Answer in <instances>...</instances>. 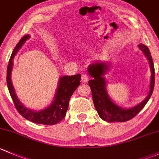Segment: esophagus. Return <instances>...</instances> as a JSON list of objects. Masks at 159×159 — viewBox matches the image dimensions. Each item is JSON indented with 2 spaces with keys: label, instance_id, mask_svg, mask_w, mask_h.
Wrapping results in <instances>:
<instances>
[{
  "label": "esophagus",
  "instance_id": "obj_1",
  "mask_svg": "<svg viewBox=\"0 0 159 159\" xmlns=\"http://www.w3.org/2000/svg\"><path fill=\"white\" fill-rule=\"evenodd\" d=\"M81 80L83 83H86V82L89 80V76H88V75L86 74V73H83V74H82Z\"/></svg>",
  "mask_w": 159,
  "mask_h": 159
}]
</instances>
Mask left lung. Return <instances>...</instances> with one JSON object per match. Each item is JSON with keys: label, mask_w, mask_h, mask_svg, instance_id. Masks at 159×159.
I'll return each instance as SVG.
<instances>
[{"label": "left lung", "mask_w": 159, "mask_h": 159, "mask_svg": "<svg viewBox=\"0 0 159 159\" xmlns=\"http://www.w3.org/2000/svg\"><path fill=\"white\" fill-rule=\"evenodd\" d=\"M139 47L143 51L150 63L152 70L149 93L144 101L131 109H122L110 99L106 89V80L103 75L109 69V65L105 63H95L88 68L89 75L93 77L89 81L93 96V103L98 114L102 119L109 122H126L135 117L142 110L151 97L155 85V67L149 50L146 46L139 44Z\"/></svg>", "instance_id": "left-lung-1"}]
</instances>
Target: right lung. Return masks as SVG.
<instances>
[{"label":"right lung","instance_id":"1","mask_svg":"<svg viewBox=\"0 0 159 159\" xmlns=\"http://www.w3.org/2000/svg\"><path fill=\"white\" fill-rule=\"evenodd\" d=\"M29 38L30 35L24 36L14 47L12 54L11 56L8 63L7 70V84L8 90L14 101L16 109L23 117L30 122L37 124L48 125H55L60 122L66 116L70 97L76 88L80 85L81 75L76 74L73 76H62L59 81V86L56 93L54 101L49 107L40 111H33L23 106L16 96L14 86L11 83V73L13 67V60L14 56L24 45L26 40H28Z\"/></svg>","mask_w":159,"mask_h":159}]
</instances>
